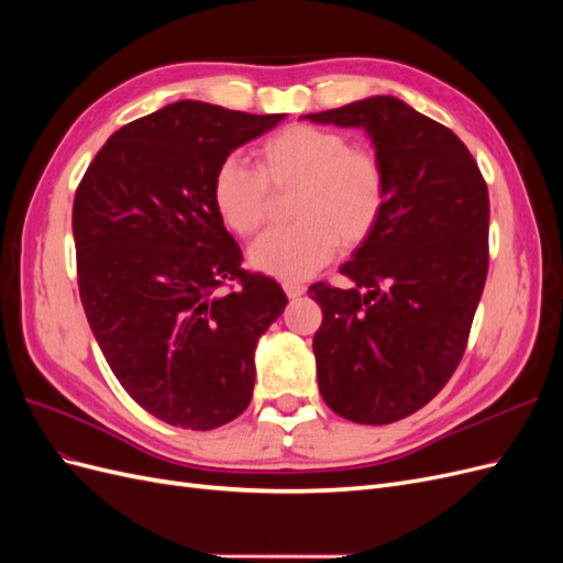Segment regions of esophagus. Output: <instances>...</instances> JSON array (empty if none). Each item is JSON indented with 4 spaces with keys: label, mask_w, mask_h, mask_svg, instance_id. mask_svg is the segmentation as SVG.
Returning a JSON list of instances; mask_svg holds the SVG:
<instances>
[{
    "label": "esophagus",
    "mask_w": 563,
    "mask_h": 563,
    "mask_svg": "<svg viewBox=\"0 0 563 563\" xmlns=\"http://www.w3.org/2000/svg\"><path fill=\"white\" fill-rule=\"evenodd\" d=\"M284 291H286L288 298L296 300V298H300L305 291H308V288H305L302 284H296V282H286V284H284Z\"/></svg>",
    "instance_id": "esophagus-1"
}]
</instances>
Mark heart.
Instances as JSON below:
<instances>
[{
  "mask_svg": "<svg viewBox=\"0 0 563 563\" xmlns=\"http://www.w3.org/2000/svg\"><path fill=\"white\" fill-rule=\"evenodd\" d=\"M294 225L263 234L249 251L255 269L284 282L312 277L338 246L371 240L387 207L385 166L343 133L310 124L288 126L261 145L258 168L228 157L216 168L211 197L223 223L242 236L261 232L272 192H291Z\"/></svg>",
  "mask_w": 563,
  "mask_h": 563,
  "instance_id": "1",
  "label": "heart"
}]
</instances>
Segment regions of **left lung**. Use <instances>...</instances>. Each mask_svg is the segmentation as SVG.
<instances>
[{
  "label": "left lung",
  "mask_w": 563,
  "mask_h": 563,
  "mask_svg": "<svg viewBox=\"0 0 563 563\" xmlns=\"http://www.w3.org/2000/svg\"><path fill=\"white\" fill-rule=\"evenodd\" d=\"M364 129L387 174L380 225L340 272L312 284L323 312L312 347L331 411L387 424L416 413L463 360L488 272V190L457 135L395 96L308 114Z\"/></svg>",
  "instance_id": "8db88e82"
}]
</instances>
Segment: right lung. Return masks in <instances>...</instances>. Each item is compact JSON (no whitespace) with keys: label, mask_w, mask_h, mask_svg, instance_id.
Returning a JSON list of instances; mask_svg holds the SVG:
<instances>
[{"label":"right lung","mask_w":563,"mask_h":563,"mask_svg":"<svg viewBox=\"0 0 563 563\" xmlns=\"http://www.w3.org/2000/svg\"><path fill=\"white\" fill-rule=\"evenodd\" d=\"M282 119L178 100L114 131L77 187L89 327L129 397L174 428L216 430L246 411L255 345L288 302L242 267L211 197L230 152Z\"/></svg>","instance_id":"right-lung-1"}]
</instances>
